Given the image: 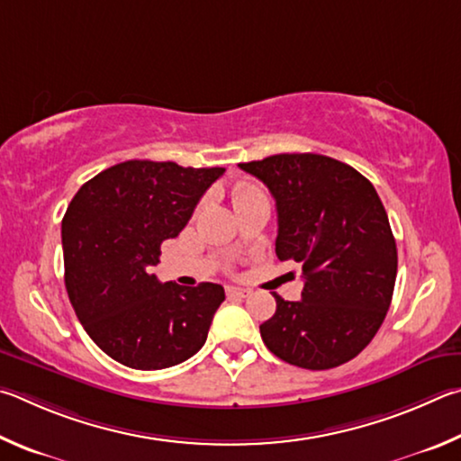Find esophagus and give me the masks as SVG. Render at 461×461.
Returning a JSON list of instances; mask_svg holds the SVG:
<instances>
[{
	"mask_svg": "<svg viewBox=\"0 0 461 461\" xmlns=\"http://www.w3.org/2000/svg\"><path fill=\"white\" fill-rule=\"evenodd\" d=\"M249 294V289H245V287H226V295L229 297H247Z\"/></svg>",
	"mask_w": 461,
	"mask_h": 461,
	"instance_id": "34e87169",
	"label": "esophagus"
}]
</instances>
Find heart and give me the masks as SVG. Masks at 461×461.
Instances as JSON below:
<instances>
[{
  "instance_id": "heart-1",
  "label": "heart",
  "mask_w": 461,
  "mask_h": 461,
  "mask_svg": "<svg viewBox=\"0 0 461 461\" xmlns=\"http://www.w3.org/2000/svg\"><path fill=\"white\" fill-rule=\"evenodd\" d=\"M257 192H259V190L251 188V185H240V188H237V192H235V204L239 200H243L247 196H253V194H257Z\"/></svg>"
}]
</instances>
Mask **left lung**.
Here are the masks:
<instances>
[{
    "mask_svg": "<svg viewBox=\"0 0 461 461\" xmlns=\"http://www.w3.org/2000/svg\"><path fill=\"white\" fill-rule=\"evenodd\" d=\"M239 167L276 198L279 261L303 271L300 302L273 294L277 310L259 326L265 346L308 370L358 357L381 328L397 279V243L375 185L320 153H277Z\"/></svg>",
    "mask_w": 461,
    "mask_h": 461,
    "instance_id": "left-lung-1",
    "label": "left lung"
}]
</instances>
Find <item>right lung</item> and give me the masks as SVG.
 I'll list each match as a JSON object with an SVG mask.
<instances>
[{
  "label": "right lung",
  "mask_w": 461,
  "mask_h": 461,
  "mask_svg": "<svg viewBox=\"0 0 461 461\" xmlns=\"http://www.w3.org/2000/svg\"><path fill=\"white\" fill-rule=\"evenodd\" d=\"M224 167L129 159L80 185L62 218L64 285L86 334L137 370L176 366L206 342L224 302L218 284H161L159 247L188 224Z\"/></svg>",
  "instance_id": "add662e5"
}]
</instances>
